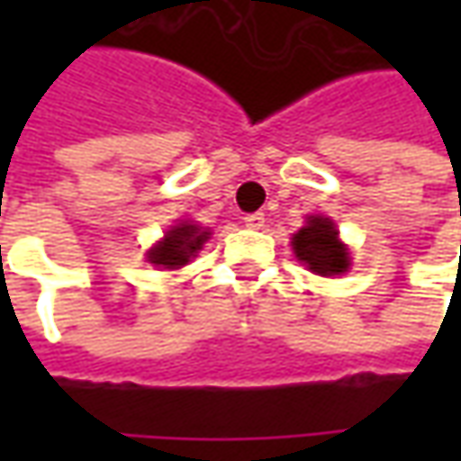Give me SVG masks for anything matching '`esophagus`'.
Returning <instances> with one entry per match:
<instances>
[{
    "label": "esophagus",
    "mask_w": 461,
    "mask_h": 461,
    "mask_svg": "<svg viewBox=\"0 0 461 461\" xmlns=\"http://www.w3.org/2000/svg\"><path fill=\"white\" fill-rule=\"evenodd\" d=\"M264 212H251V215H246L243 222H246V228H251V230H258V228H264Z\"/></svg>",
    "instance_id": "1"
}]
</instances>
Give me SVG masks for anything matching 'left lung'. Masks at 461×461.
Masks as SVG:
<instances>
[{
    "label": "left lung",
    "instance_id": "obj_1",
    "mask_svg": "<svg viewBox=\"0 0 461 461\" xmlns=\"http://www.w3.org/2000/svg\"><path fill=\"white\" fill-rule=\"evenodd\" d=\"M293 251L312 275L336 276L351 267L348 249L339 239L336 222L326 215H310L308 222L293 236Z\"/></svg>",
    "mask_w": 461,
    "mask_h": 461
}]
</instances>
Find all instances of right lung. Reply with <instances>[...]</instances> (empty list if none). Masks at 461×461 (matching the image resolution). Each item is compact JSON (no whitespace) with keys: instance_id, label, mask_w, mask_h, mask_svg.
<instances>
[{"instance_id":"1","label":"right lung","mask_w":461,"mask_h":461,"mask_svg":"<svg viewBox=\"0 0 461 461\" xmlns=\"http://www.w3.org/2000/svg\"><path fill=\"white\" fill-rule=\"evenodd\" d=\"M210 239V230L200 228L194 222L182 221L171 225L167 236L153 246L146 254L153 267H164V269H179L189 264V258L197 257V251L203 249L204 240Z\"/></svg>"}]
</instances>
